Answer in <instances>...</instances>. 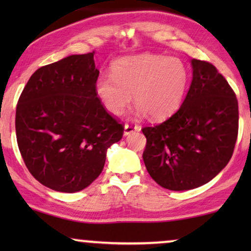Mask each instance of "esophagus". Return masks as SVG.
Returning a JSON list of instances; mask_svg holds the SVG:
<instances>
[{
    "instance_id": "obj_1",
    "label": "esophagus",
    "mask_w": 251,
    "mask_h": 251,
    "mask_svg": "<svg viewBox=\"0 0 251 251\" xmlns=\"http://www.w3.org/2000/svg\"><path fill=\"white\" fill-rule=\"evenodd\" d=\"M135 131H140V126L136 125H126L125 126V131H123V135L128 136L130 133Z\"/></svg>"
}]
</instances>
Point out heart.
Here are the masks:
<instances>
[{"label":"heart","instance_id":"obj_1","mask_svg":"<svg viewBox=\"0 0 251 251\" xmlns=\"http://www.w3.org/2000/svg\"><path fill=\"white\" fill-rule=\"evenodd\" d=\"M190 72L177 57L140 53L123 57L112 65V75H100L95 82L99 100L109 113L120 115L131 101L136 115L152 120L169 118L180 107L186 94Z\"/></svg>","mask_w":251,"mask_h":251}]
</instances>
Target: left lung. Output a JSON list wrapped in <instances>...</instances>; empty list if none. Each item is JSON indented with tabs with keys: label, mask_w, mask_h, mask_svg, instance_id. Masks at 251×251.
Segmentation results:
<instances>
[{
	"label": "left lung",
	"mask_w": 251,
	"mask_h": 251,
	"mask_svg": "<svg viewBox=\"0 0 251 251\" xmlns=\"http://www.w3.org/2000/svg\"><path fill=\"white\" fill-rule=\"evenodd\" d=\"M192 82L183 104L160 125L143 129L145 167L171 191L200 187L231 160L238 137V99L227 81L207 61L191 60Z\"/></svg>",
	"instance_id": "8db88e82"
}]
</instances>
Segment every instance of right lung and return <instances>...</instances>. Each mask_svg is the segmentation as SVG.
Segmentation results:
<instances>
[{
	"label": "right lung",
	"mask_w": 251,
	"mask_h": 251,
	"mask_svg": "<svg viewBox=\"0 0 251 251\" xmlns=\"http://www.w3.org/2000/svg\"><path fill=\"white\" fill-rule=\"evenodd\" d=\"M95 51L72 54L34 72L16 109L17 143L27 169L44 186L75 193L102 171L123 126L95 91Z\"/></svg>",
	"instance_id": "right-lung-1"
}]
</instances>
